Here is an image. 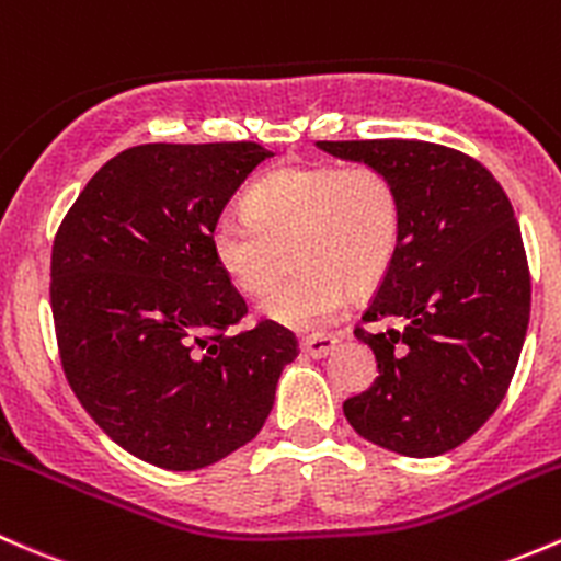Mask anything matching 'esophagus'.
Listing matches in <instances>:
<instances>
[{"mask_svg": "<svg viewBox=\"0 0 561 561\" xmlns=\"http://www.w3.org/2000/svg\"><path fill=\"white\" fill-rule=\"evenodd\" d=\"M334 345H337L334 334H308V337H302V351L313 359H323V356L332 354Z\"/></svg>", "mask_w": 561, "mask_h": 561, "instance_id": "1", "label": "esophagus"}]
</instances>
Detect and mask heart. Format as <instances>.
<instances>
[{"label": "heart", "mask_w": 561, "mask_h": 561, "mask_svg": "<svg viewBox=\"0 0 561 561\" xmlns=\"http://www.w3.org/2000/svg\"><path fill=\"white\" fill-rule=\"evenodd\" d=\"M400 232V192L378 167H286L248 188L242 218H221L210 248L245 297L275 286L286 253L294 275L259 310L308 332L343 310L348 288L367 291L383 280Z\"/></svg>", "instance_id": "b5f03b06"}]
</instances>
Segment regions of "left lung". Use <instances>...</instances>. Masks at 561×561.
<instances>
[{
  "label": "left lung",
  "instance_id": "left-lung-1",
  "mask_svg": "<svg viewBox=\"0 0 561 561\" xmlns=\"http://www.w3.org/2000/svg\"><path fill=\"white\" fill-rule=\"evenodd\" d=\"M378 167L402 202L394 262L356 327L378 378L343 413L402 456H440L476 435L505 397L529 323V267L507 194L472 156L424 140L319 142Z\"/></svg>",
  "mask_w": 561,
  "mask_h": 561
}]
</instances>
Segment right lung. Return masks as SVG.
<instances>
[{"label":"right lung","instance_id":"right-lung-1","mask_svg":"<svg viewBox=\"0 0 561 561\" xmlns=\"http://www.w3.org/2000/svg\"><path fill=\"white\" fill-rule=\"evenodd\" d=\"M270 156L256 142L129 148L56 232L61 367L100 430L148 465L202 470L251 443L299 354L275 321L229 332L248 308L210 248L227 202Z\"/></svg>","mask_w":561,"mask_h":561}]
</instances>
